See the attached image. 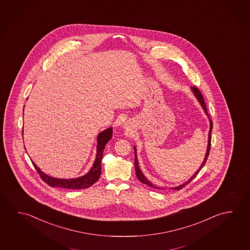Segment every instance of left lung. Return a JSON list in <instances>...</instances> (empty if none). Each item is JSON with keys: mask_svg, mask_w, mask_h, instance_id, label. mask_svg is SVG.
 Instances as JSON below:
<instances>
[{"mask_svg": "<svg viewBox=\"0 0 250 250\" xmlns=\"http://www.w3.org/2000/svg\"><path fill=\"white\" fill-rule=\"evenodd\" d=\"M190 90H191L192 93L194 94L195 97H196V99L198 100V102H199L200 106H202V108H203L204 112H205L206 114L208 115V119H209L210 128H209V132H208V148H207V152H206V156H205V158H204V161L202 162V164L200 165V167H199V169H197V171H196V172L191 176V178H190V179H188V180H187V182L184 183L182 185H179L178 187H171V189H172V190H181L183 187H186L187 185H188V184H189V183H190V181H191V180L196 177V175L199 173V171H200V169H202L204 165H206V162L208 160V155H209V152H210V148H211V138H212V137H211V132H212V121H211L210 116H209V114H208V109H207V106H206V103H205V101H204L203 96H202L201 93L199 92V89L197 88V87H195L194 86V87H190ZM134 149H135V168H136L135 169H136V174L137 178L139 179L141 182L144 183V184L147 185L148 187H153V188H156V189H162L161 187H156L155 185H153L152 183L150 182L149 180H148L147 178L144 176V173L142 172V170L140 169L138 159H137L136 146H134Z\"/></svg>", "mask_w": 250, "mask_h": 250, "instance_id": "8db88e82", "label": "left lung"}]
</instances>
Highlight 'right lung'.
I'll use <instances>...</instances> for the list:
<instances>
[{
	"mask_svg": "<svg viewBox=\"0 0 250 250\" xmlns=\"http://www.w3.org/2000/svg\"><path fill=\"white\" fill-rule=\"evenodd\" d=\"M22 135H23V129H22ZM112 135H113V127H108L101 133H99L97 136V152H96V157H95V160L93 162V166L87 173L85 174L84 176L79 177V178L64 179V178L51 177L44 172H42L34 162L32 161V164L34 165L35 169H37V171L40 175L42 180L50 187H60V188L72 189V190L88 188L89 187L93 186V184L100 178V176L102 173L103 150L105 148L106 144L108 143V141L112 138Z\"/></svg>",
	"mask_w": 250,
	"mask_h": 250,
	"instance_id": "1",
	"label": "right lung"
}]
</instances>
